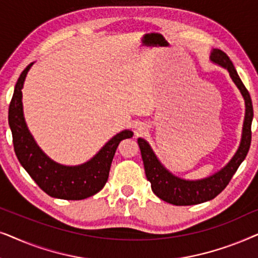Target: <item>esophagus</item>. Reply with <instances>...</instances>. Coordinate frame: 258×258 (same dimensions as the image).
Returning <instances> with one entry per match:
<instances>
[{
    "mask_svg": "<svg viewBox=\"0 0 258 258\" xmlns=\"http://www.w3.org/2000/svg\"><path fill=\"white\" fill-rule=\"evenodd\" d=\"M147 126L144 125V124H142V123H140V124H137L136 126H135V135L136 136H141V135H143L144 133L147 132Z\"/></svg>",
    "mask_w": 258,
    "mask_h": 258,
    "instance_id": "1",
    "label": "esophagus"
}]
</instances>
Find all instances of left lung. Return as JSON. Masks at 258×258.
I'll use <instances>...</instances> for the list:
<instances>
[{"instance_id":"obj_1","label":"left lung","mask_w":258,"mask_h":258,"mask_svg":"<svg viewBox=\"0 0 258 258\" xmlns=\"http://www.w3.org/2000/svg\"><path fill=\"white\" fill-rule=\"evenodd\" d=\"M210 61L227 69L231 80L234 81L236 87L241 91L245 103V116L243 122L242 139L239 147L230 162L222 168L220 171L215 172L209 177L189 181L177 176L172 175L163 164L158 161V158L151 149L149 143L146 140L139 139L141 155L144 164V170L148 181L151 183V189L155 195L160 197L165 202L174 204V206H192L200 204L207 201H210L216 197L218 194L224 190L229 184L230 179L248 154L250 143H251V122L253 117L252 102L249 91L246 90L244 84L239 79L234 64L229 58V56L220 49H213L210 55Z\"/></svg>"}]
</instances>
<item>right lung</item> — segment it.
<instances>
[{"label": "right lung", "mask_w": 258, "mask_h": 258, "mask_svg": "<svg viewBox=\"0 0 258 258\" xmlns=\"http://www.w3.org/2000/svg\"><path fill=\"white\" fill-rule=\"evenodd\" d=\"M33 64L30 63L20 75L9 105L8 121L13 134L14 150L21 165L49 196L72 201L88 199L105 185L119 142L133 137L134 133L123 130L115 135L90 161L83 164L69 167L56 163L40 149L24 121L22 88Z\"/></svg>", "instance_id": "add662e5"}]
</instances>
